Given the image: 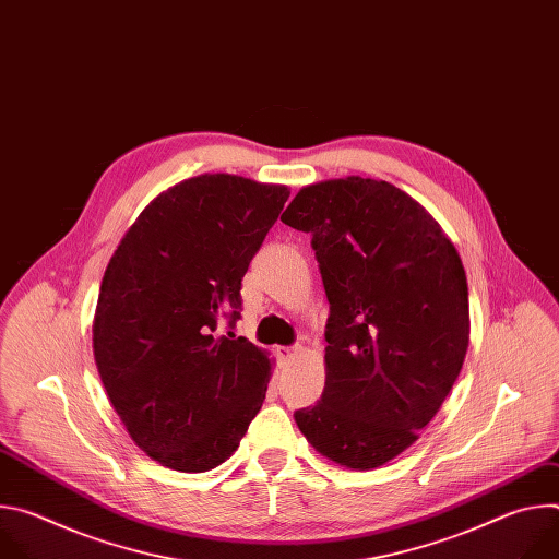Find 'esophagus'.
I'll return each mask as SVG.
<instances>
[{
  "label": "esophagus",
  "mask_w": 559,
  "mask_h": 559,
  "mask_svg": "<svg viewBox=\"0 0 559 559\" xmlns=\"http://www.w3.org/2000/svg\"><path fill=\"white\" fill-rule=\"evenodd\" d=\"M300 347L298 345H294V347H278V356H281V360H287V362H292V360H296L298 356H300Z\"/></svg>",
  "instance_id": "1"
}]
</instances>
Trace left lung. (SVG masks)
Listing matches in <instances>:
<instances>
[{
  "label": "left lung",
  "instance_id": "8db88e82",
  "mask_svg": "<svg viewBox=\"0 0 559 559\" xmlns=\"http://www.w3.org/2000/svg\"><path fill=\"white\" fill-rule=\"evenodd\" d=\"M281 221L311 234L330 318L325 389L294 414L307 442L347 468L412 447L442 407L468 347V287L440 223L386 181L302 188Z\"/></svg>",
  "mask_w": 559,
  "mask_h": 559
}]
</instances>
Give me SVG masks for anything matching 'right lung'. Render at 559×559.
<instances>
[{
    "label": "right lung",
    "instance_id": "right-lung-1",
    "mask_svg": "<svg viewBox=\"0 0 559 559\" xmlns=\"http://www.w3.org/2000/svg\"><path fill=\"white\" fill-rule=\"evenodd\" d=\"M289 190L201 175L158 194L115 250L93 349L110 403L158 464L203 473L225 462L261 412L272 360L234 332L241 281Z\"/></svg>",
    "mask_w": 559,
    "mask_h": 559
}]
</instances>
